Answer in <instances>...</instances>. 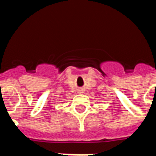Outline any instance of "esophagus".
I'll list each match as a JSON object with an SVG mask.
<instances>
[{"mask_svg": "<svg viewBox=\"0 0 156 156\" xmlns=\"http://www.w3.org/2000/svg\"><path fill=\"white\" fill-rule=\"evenodd\" d=\"M78 93H83V90H82V89H79V90H78Z\"/></svg>", "mask_w": 156, "mask_h": 156, "instance_id": "34e87169", "label": "esophagus"}]
</instances>
